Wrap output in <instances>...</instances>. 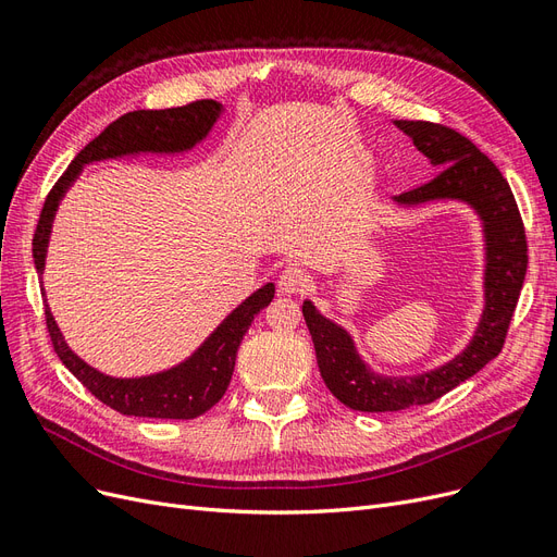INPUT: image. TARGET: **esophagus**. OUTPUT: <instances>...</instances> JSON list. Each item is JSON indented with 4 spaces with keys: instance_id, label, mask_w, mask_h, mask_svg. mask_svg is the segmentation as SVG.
<instances>
[{
    "instance_id": "obj_1",
    "label": "esophagus",
    "mask_w": 557,
    "mask_h": 557,
    "mask_svg": "<svg viewBox=\"0 0 557 557\" xmlns=\"http://www.w3.org/2000/svg\"><path fill=\"white\" fill-rule=\"evenodd\" d=\"M278 288L285 295H301V293H307L311 288V276H309L307 269L290 264L281 272Z\"/></svg>"
}]
</instances>
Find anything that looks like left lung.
<instances>
[{
    "label": "left lung",
    "instance_id": "obj_1",
    "mask_svg": "<svg viewBox=\"0 0 557 557\" xmlns=\"http://www.w3.org/2000/svg\"><path fill=\"white\" fill-rule=\"evenodd\" d=\"M434 170L430 183L393 197L399 209L434 201H462L479 215L483 232V311L469 344L448 362L413 376L376 374L346 327L305 299L320 376L348 409L381 413L420 407L450 393L499 356L528 272V242L513 193L497 166L462 134L425 121H395Z\"/></svg>",
    "mask_w": 557,
    "mask_h": 557
}]
</instances>
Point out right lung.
<instances>
[{
	"label": "right lung",
	"mask_w": 557,
	"mask_h": 557,
	"mask_svg": "<svg viewBox=\"0 0 557 557\" xmlns=\"http://www.w3.org/2000/svg\"><path fill=\"white\" fill-rule=\"evenodd\" d=\"M223 113V104L213 99H201L176 109L160 111H132L117 117L99 137H95L66 166V172L48 193L39 215V225L32 239L37 272L44 274L46 252L53 230L55 211L62 197L81 176L83 166L92 162L117 160L127 156H178L188 153L197 144L209 137V132ZM274 283H264L218 325L190 358L164 369L158 374L117 379L102 374L99 369L81 360L64 342L53 313L46 305V325L50 342L62 364L88 387V391L107 407L125 416L139 418H174L190 420L207 413L227 391L237 350L256 318L269 301L274 299ZM46 295V293H44Z\"/></svg>",
	"instance_id": "right-lung-1"
}]
</instances>
